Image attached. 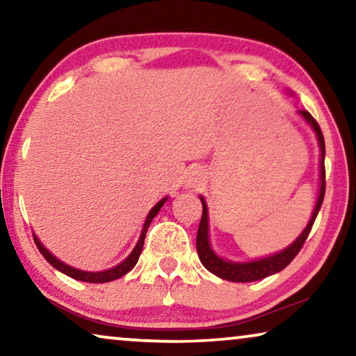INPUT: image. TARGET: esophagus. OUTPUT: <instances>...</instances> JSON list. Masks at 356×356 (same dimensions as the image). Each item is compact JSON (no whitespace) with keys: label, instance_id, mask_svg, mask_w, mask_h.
Returning a JSON list of instances; mask_svg holds the SVG:
<instances>
[{"label":"esophagus","instance_id":"obj_1","mask_svg":"<svg viewBox=\"0 0 356 356\" xmlns=\"http://www.w3.org/2000/svg\"><path fill=\"white\" fill-rule=\"evenodd\" d=\"M204 181V173L199 168H193L191 172L188 173L186 178V184L189 188H196Z\"/></svg>","mask_w":356,"mask_h":356}]
</instances>
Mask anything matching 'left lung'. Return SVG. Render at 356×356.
Here are the masks:
<instances>
[{"instance_id":"obj_1","label":"left lung","mask_w":356,"mask_h":356,"mask_svg":"<svg viewBox=\"0 0 356 356\" xmlns=\"http://www.w3.org/2000/svg\"><path fill=\"white\" fill-rule=\"evenodd\" d=\"M300 115L308 121L311 128L314 129L316 136H318L319 147H321V188H319V197L318 202H316V207L313 211V216H311L308 225L303 230V233L296 238V240L291 243L289 248H285L284 251L277 252L274 256L264 257V259H257L251 262H232L225 261L222 257H218L216 252L212 251L211 243H209V222H207V206L204 197L201 196L202 202V217L201 223H199V230L196 236V248L199 259H201L202 266L206 267L209 272H212L213 275L220 277L223 280L230 282H254L266 279L272 274H277L282 269H285L286 266L293 261V257L298 254L301 248H303L306 238H308L311 228H313V223L318 217V212L321 206H323L324 201V193H325V168H324V157H325V145H324V136L323 131H321L318 121H316L313 116L309 115V111L300 110Z\"/></svg>"}]
</instances>
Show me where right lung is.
Here are the masks:
<instances>
[{
	"instance_id": "1",
	"label": "right lung",
	"mask_w": 356,
	"mask_h": 356,
	"mask_svg": "<svg viewBox=\"0 0 356 356\" xmlns=\"http://www.w3.org/2000/svg\"><path fill=\"white\" fill-rule=\"evenodd\" d=\"M165 201H167V197L162 199V201H159L155 206L152 207V211L149 212L147 218H145L144 222V228H143V233H140V238L138 241V245H136V248L133 250V252L126 257V259L121 262V264L111 267V269L108 270H102V272H86V270H79V269H74V267L67 266L65 264V262H61L60 259H56L55 256L51 254L50 251H47V248L42 245L40 240L33 235V241H35V245L38 248V251L42 252L43 257L50 262V264L55 267V269H58L60 272H63V274L70 275L71 279H76V280H81V282H89V284H105V282H111V280H116L120 279V277H123L124 274H128V272L133 269V267L138 264V259L140 256V251H143V246H144V240H145V233H147V228L150 225V222L154 220V217L157 216L160 209H162V206L165 204Z\"/></svg>"
}]
</instances>
